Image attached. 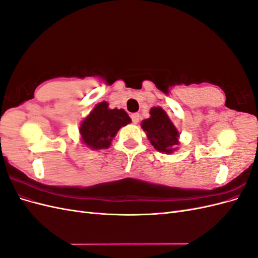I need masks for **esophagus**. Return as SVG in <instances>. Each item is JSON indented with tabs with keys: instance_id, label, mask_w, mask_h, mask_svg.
<instances>
[{
	"instance_id": "1",
	"label": "esophagus",
	"mask_w": 258,
	"mask_h": 258,
	"mask_svg": "<svg viewBox=\"0 0 258 258\" xmlns=\"http://www.w3.org/2000/svg\"><path fill=\"white\" fill-rule=\"evenodd\" d=\"M131 119H132V122H134V123H138L139 119H140V115L138 113L131 114Z\"/></svg>"
}]
</instances>
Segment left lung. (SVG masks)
<instances>
[{
  "instance_id": "8db88e82",
  "label": "left lung",
  "mask_w": 258,
  "mask_h": 258,
  "mask_svg": "<svg viewBox=\"0 0 258 258\" xmlns=\"http://www.w3.org/2000/svg\"><path fill=\"white\" fill-rule=\"evenodd\" d=\"M150 118L142 120L141 127L156 151L170 155L177 150L179 134L167 112L160 106L150 111Z\"/></svg>"
}]
</instances>
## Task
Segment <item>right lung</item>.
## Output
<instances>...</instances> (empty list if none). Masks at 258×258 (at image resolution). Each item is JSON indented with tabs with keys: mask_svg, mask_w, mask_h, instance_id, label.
I'll list each match as a JSON object with an SVG mask.
<instances>
[{
	"mask_svg": "<svg viewBox=\"0 0 258 258\" xmlns=\"http://www.w3.org/2000/svg\"><path fill=\"white\" fill-rule=\"evenodd\" d=\"M130 122L131 118L126 111L110 108L108 103L103 101L93 107L81 122V140L93 151L108 148L118 130Z\"/></svg>",
	"mask_w": 258,
	"mask_h": 258,
	"instance_id": "1",
	"label": "right lung"
}]
</instances>
